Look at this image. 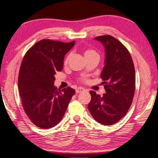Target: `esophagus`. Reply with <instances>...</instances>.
I'll return each instance as SVG.
<instances>
[{
  "label": "esophagus",
  "instance_id": "34e87169",
  "mask_svg": "<svg viewBox=\"0 0 158 158\" xmlns=\"http://www.w3.org/2000/svg\"><path fill=\"white\" fill-rule=\"evenodd\" d=\"M85 90V88H81V87H79L77 89H76V93L77 94H79V93H81V92H84Z\"/></svg>",
  "mask_w": 158,
  "mask_h": 158
}]
</instances>
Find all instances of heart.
Here are the masks:
<instances>
[{"instance_id":"heart-1","label":"heart","mask_w":158,"mask_h":158,"mask_svg":"<svg viewBox=\"0 0 158 158\" xmlns=\"http://www.w3.org/2000/svg\"><path fill=\"white\" fill-rule=\"evenodd\" d=\"M84 55L85 57L86 56H89V55H98V54L97 53V52L94 50H92V49H89V50H86L84 52ZM70 58V55H68L67 57L66 58V60H65L64 61V64H67L68 62H69V61Z\"/></svg>"}]
</instances>
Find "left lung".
Masks as SVG:
<instances>
[{"mask_svg":"<svg viewBox=\"0 0 158 158\" xmlns=\"http://www.w3.org/2000/svg\"><path fill=\"white\" fill-rule=\"evenodd\" d=\"M103 45L105 66L101 73L106 94L103 97L90 91L88 107L96 121L112 125L124 117L130 107L135 92V69L127 49L111 35L94 38Z\"/></svg>","mask_w":158,"mask_h":158,"instance_id":"obj_1","label":"left lung"}]
</instances>
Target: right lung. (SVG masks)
Returning <instances> with one entry per match:
<instances>
[{
  "mask_svg": "<svg viewBox=\"0 0 158 158\" xmlns=\"http://www.w3.org/2000/svg\"><path fill=\"white\" fill-rule=\"evenodd\" d=\"M75 44L42 40L26 52L18 75V89L27 116L42 129L53 127L61 121L75 90H59L55 75L63 69L64 59Z\"/></svg>",
  "mask_w": 158,
  "mask_h": 158,
  "instance_id": "obj_1",
  "label": "right lung"
}]
</instances>
